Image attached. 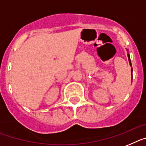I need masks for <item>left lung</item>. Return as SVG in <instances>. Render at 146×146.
<instances>
[{"label":"left lung","instance_id":"left-lung-1","mask_svg":"<svg viewBox=\"0 0 146 146\" xmlns=\"http://www.w3.org/2000/svg\"><path fill=\"white\" fill-rule=\"evenodd\" d=\"M128 51V49H126ZM128 58H129V64H130V66H131V59H130V55H129V54H128ZM132 72H133V70H132V68H131V80H132Z\"/></svg>","mask_w":146,"mask_h":146}]
</instances>
